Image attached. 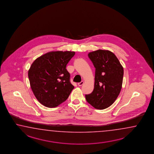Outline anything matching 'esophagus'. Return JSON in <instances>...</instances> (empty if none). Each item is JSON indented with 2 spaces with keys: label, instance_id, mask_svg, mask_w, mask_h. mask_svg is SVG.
Returning a JSON list of instances; mask_svg holds the SVG:
<instances>
[{
  "label": "esophagus",
  "instance_id": "1",
  "mask_svg": "<svg viewBox=\"0 0 154 154\" xmlns=\"http://www.w3.org/2000/svg\"><path fill=\"white\" fill-rule=\"evenodd\" d=\"M83 83H84V82L83 81H81V82L78 83V85H79V86H82L83 85Z\"/></svg>",
  "mask_w": 154,
  "mask_h": 154
}]
</instances>
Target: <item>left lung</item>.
Segmentation results:
<instances>
[{
    "label": "left lung",
    "instance_id": "8db88e82",
    "mask_svg": "<svg viewBox=\"0 0 154 154\" xmlns=\"http://www.w3.org/2000/svg\"><path fill=\"white\" fill-rule=\"evenodd\" d=\"M95 69L94 91L86 99L95 109H103L112 105L122 88L124 68L116 56L108 50L89 53Z\"/></svg>",
    "mask_w": 154,
    "mask_h": 154
}]
</instances>
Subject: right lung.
<instances>
[{
    "instance_id": "add662e5",
    "label": "right lung",
    "mask_w": 154,
    "mask_h": 154,
    "mask_svg": "<svg viewBox=\"0 0 154 154\" xmlns=\"http://www.w3.org/2000/svg\"><path fill=\"white\" fill-rule=\"evenodd\" d=\"M75 54L71 51H53L38 57L28 71L30 87L38 101L53 108L65 101L74 86L66 69Z\"/></svg>"
}]
</instances>
